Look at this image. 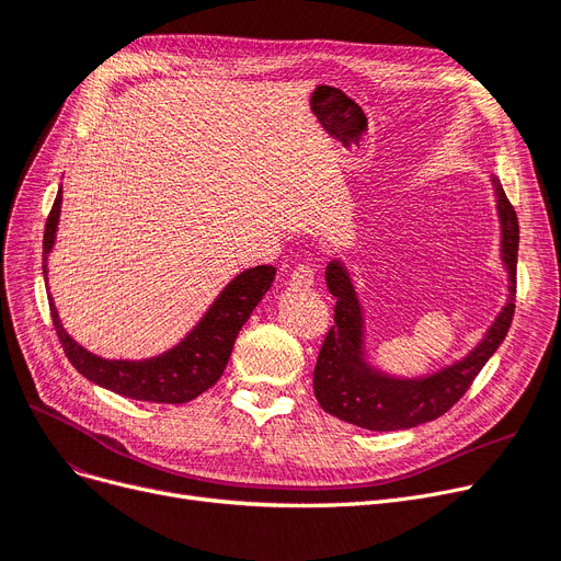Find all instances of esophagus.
Masks as SVG:
<instances>
[{
	"instance_id": "obj_1",
	"label": "esophagus",
	"mask_w": 561,
	"mask_h": 561,
	"mask_svg": "<svg viewBox=\"0 0 561 561\" xmlns=\"http://www.w3.org/2000/svg\"><path fill=\"white\" fill-rule=\"evenodd\" d=\"M313 277H316V273H313V265L311 263H300V265H296V271L290 273V282H294L300 288L311 286Z\"/></svg>"
}]
</instances>
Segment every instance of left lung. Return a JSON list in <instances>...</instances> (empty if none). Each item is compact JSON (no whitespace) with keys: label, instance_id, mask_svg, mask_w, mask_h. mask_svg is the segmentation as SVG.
<instances>
[{"label":"left lung","instance_id":"obj_1","mask_svg":"<svg viewBox=\"0 0 561 561\" xmlns=\"http://www.w3.org/2000/svg\"><path fill=\"white\" fill-rule=\"evenodd\" d=\"M502 225V261L508 271V302L481 344L462 362L422 380L382 376L362 359V313L355 290L339 263H330L325 282L334 302V325L328 330L313 367V394L332 417L369 431H401L443 417L468 392L483 364L500 348L516 311L518 215L493 179Z\"/></svg>","mask_w":561,"mask_h":561}]
</instances>
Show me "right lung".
<instances>
[{
    "label": "right lung",
    "instance_id": "1",
    "mask_svg": "<svg viewBox=\"0 0 561 561\" xmlns=\"http://www.w3.org/2000/svg\"><path fill=\"white\" fill-rule=\"evenodd\" d=\"M61 213V192L47 215L43 233V275H47V254L55 245L57 222ZM275 279L273 265H256L240 273L217 300L210 305L199 325L194 328L179 346L158 357L126 362V359H103L91 355L72 341L57 316V309L50 300V316L55 332L61 341V348L68 362L87 380L101 385L110 392L128 397L135 401L153 403H187L197 399L208 387H213L227 369L236 336L240 328L250 319L252 309L261 302Z\"/></svg>",
    "mask_w": 561,
    "mask_h": 561
}]
</instances>
